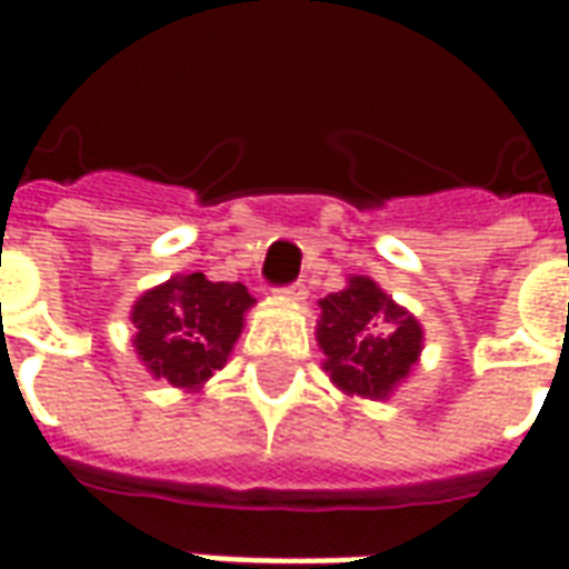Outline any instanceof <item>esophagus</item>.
<instances>
[{
    "mask_svg": "<svg viewBox=\"0 0 569 569\" xmlns=\"http://www.w3.org/2000/svg\"><path fill=\"white\" fill-rule=\"evenodd\" d=\"M277 296L283 298V301L298 305V301H305V298H308V289H305V283H292V286H286V289H280Z\"/></svg>",
    "mask_w": 569,
    "mask_h": 569,
    "instance_id": "esophagus-1",
    "label": "esophagus"
}]
</instances>
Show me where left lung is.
<instances>
[{
	"label": "left lung",
	"instance_id": "obj_1",
	"mask_svg": "<svg viewBox=\"0 0 569 569\" xmlns=\"http://www.w3.org/2000/svg\"><path fill=\"white\" fill-rule=\"evenodd\" d=\"M317 345L341 393L390 399L420 362L423 326L371 277L353 273L341 292L320 298Z\"/></svg>",
	"mask_w": 569,
	"mask_h": 569
}]
</instances>
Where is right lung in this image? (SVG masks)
<instances>
[{"label":"right lung","instance_id":"obj_1","mask_svg":"<svg viewBox=\"0 0 569 569\" xmlns=\"http://www.w3.org/2000/svg\"><path fill=\"white\" fill-rule=\"evenodd\" d=\"M252 305L243 283L176 273L133 301V350L151 378L176 390H200L228 362Z\"/></svg>","mask_w":569,"mask_h":569}]
</instances>
